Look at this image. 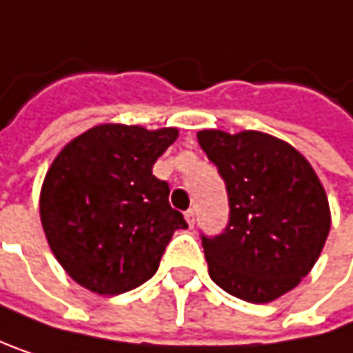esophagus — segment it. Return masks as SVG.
Returning <instances> with one entry per match:
<instances>
[{"label": "esophagus", "mask_w": 353, "mask_h": 353, "mask_svg": "<svg viewBox=\"0 0 353 353\" xmlns=\"http://www.w3.org/2000/svg\"><path fill=\"white\" fill-rule=\"evenodd\" d=\"M185 220H187L189 228H193V224H195V210H193V208L185 212Z\"/></svg>", "instance_id": "1"}]
</instances>
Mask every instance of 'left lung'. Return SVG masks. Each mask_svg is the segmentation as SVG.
Instances as JSON below:
<instances>
[{
  "mask_svg": "<svg viewBox=\"0 0 353 353\" xmlns=\"http://www.w3.org/2000/svg\"><path fill=\"white\" fill-rule=\"evenodd\" d=\"M197 141L218 166L230 201L226 230L203 236L210 277L253 304L294 290L331 230L329 199L314 168L294 145L263 131L203 129Z\"/></svg>",
  "mask_w": 353,
  "mask_h": 353,
  "instance_id": "1",
  "label": "left lung"
}]
</instances>
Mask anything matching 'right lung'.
<instances>
[{
    "instance_id": "right-lung-1",
    "label": "right lung",
    "mask_w": 353,
    "mask_h": 353,
    "mask_svg": "<svg viewBox=\"0 0 353 353\" xmlns=\"http://www.w3.org/2000/svg\"><path fill=\"white\" fill-rule=\"evenodd\" d=\"M176 127L102 123L55 156L41 187V224L65 273L94 294L117 296L148 281L174 230L187 228L168 203L154 162Z\"/></svg>"
}]
</instances>
